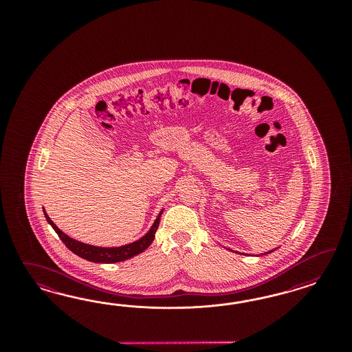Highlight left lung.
Returning <instances> with one entry per match:
<instances>
[{
  "label": "left lung",
  "instance_id": "left-lung-1",
  "mask_svg": "<svg viewBox=\"0 0 352 352\" xmlns=\"http://www.w3.org/2000/svg\"><path fill=\"white\" fill-rule=\"evenodd\" d=\"M277 249V248H276ZM276 249H274V250H276ZM274 250H270V252H266V253H262V254H261V256H266V254H270V253H272V252H274ZM234 253H237V252H234ZM248 256H249V254H248Z\"/></svg>",
  "mask_w": 352,
  "mask_h": 352
}]
</instances>
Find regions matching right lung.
<instances>
[{"label": "right lung", "mask_w": 352, "mask_h": 352, "mask_svg": "<svg viewBox=\"0 0 352 352\" xmlns=\"http://www.w3.org/2000/svg\"><path fill=\"white\" fill-rule=\"evenodd\" d=\"M162 212H164V209H161L157 218L155 219V222L151 226L148 232L144 234V236H142L137 241H133V243L126 244V245L103 248V246L89 245V244H85V243L77 241L75 239L69 237L68 234H64L63 231H60L54 224L53 221L50 219V217L47 215V213L43 209V214H45V218H46L47 223L53 227L54 231L60 237V240L63 241L64 245L67 246L72 253H75L76 256H81V258H84L86 261H90V262H94V263H116V262H122V261H126L129 258L138 256L139 253L144 252L152 244V241L155 239V234H156V231L159 228V224H160V217Z\"/></svg>", "instance_id": "obj_1"}]
</instances>
